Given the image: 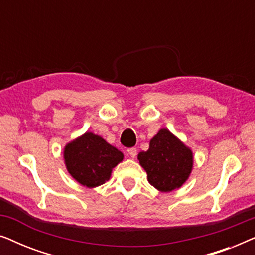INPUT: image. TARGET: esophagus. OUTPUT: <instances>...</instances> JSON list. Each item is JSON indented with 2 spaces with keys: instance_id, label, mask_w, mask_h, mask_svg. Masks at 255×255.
I'll use <instances>...</instances> for the list:
<instances>
[{
  "instance_id": "34e87169",
  "label": "esophagus",
  "mask_w": 255,
  "mask_h": 255,
  "mask_svg": "<svg viewBox=\"0 0 255 255\" xmlns=\"http://www.w3.org/2000/svg\"><path fill=\"white\" fill-rule=\"evenodd\" d=\"M128 154L131 156V158H135V155H137V148L134 147H131L128 149Z\"/></svg>"
}]
</instances>
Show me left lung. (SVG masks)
Returning a JSON list of instances; mask_svg holds the SVG:
<instances>
[{
	"label": "left lung",
	"mask_w": 255,
	"mask_h": 255,
	"mask_svg": "<svg viewBox=\"0 0 255 255\" xmlns=\"http://www.w3.org/2000/svg\"><path fill=\"white\" fill-rule=\"evenodd\" d=\"M147 180L162 193L177 189L193 169V152L167 128H161L149 141V148L138 154Z\"/></svg>",
	"instance_id": "obj_1"
}]
</instances>
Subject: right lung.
Segmentation results:
<instances>
[{"label": "right lung", "instance_id": "right-lung-1", "mask_svg": "<svg viewBox=\"0 0 255 255\" xmlns=\"http://www.w3.org/2000/svg\"><path fill=\"white\" fill-rule=\"evenodd\" d=\"M124 155L102 137L86 132L68 142L64 149L65 165L68 173L82 186L95 188L110 179Z\"/></svg>", "mask_w": 255, "mask_h": 255}]
</instances>
